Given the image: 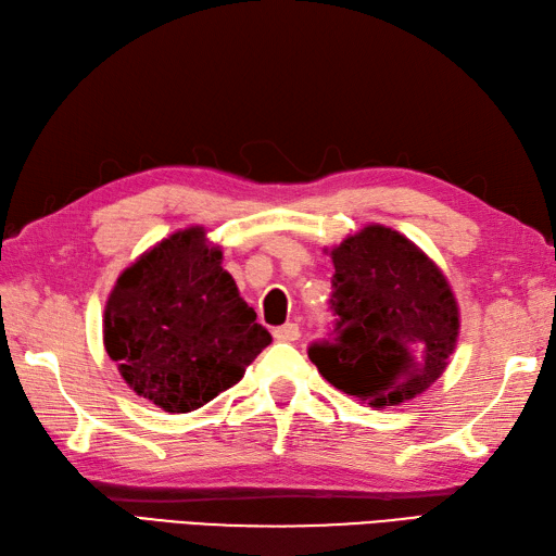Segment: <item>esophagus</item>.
<instances>
[{
	"instance_id": "esophagus-1",
	"label": "esophagus",
	"mask_w": 556,
	"mask_h": 556,
	"mask_svg": "<svg viewBox=\"0 0 556 556\" xmlns=\"http://www.w3.org/2000/svg\"><path fill=\"white\" fill-rule=\"evenodd\" d=\"M274 337H276L278 342H294V340H300V325H296V323L280 325V328L274 330Z\"/></svg>"
}]
</instances>
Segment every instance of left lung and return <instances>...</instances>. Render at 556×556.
Wrapping results in <instances>:
<instances>
[{
	"label": "left lung",
	"mask_w": 556,
	"mask_h": 556,
	"mask_svg": "<svg viewBox=\"0 0 556 556\" xmlns=\"http://www.w3.org/2000/svg\"><path fill=\"white\" fill-rule=\"evenodd\" d=\"M334 340L308 346L318 372L372 408L401 405L443 375L459 308L441 268L413 240L365 226L330 252Z\"/></svg>",
	"instance_id": "left-lung-1"
}]
</instances>
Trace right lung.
<instances>
[{"label": "right lung", "mask_w": 556, "mask_h": 556, "mask_svg": "<svg viewBox=\"0 0 556 556\" xmlns=\"http://www.w3.org/2000/svg\"><path fill=\"white\" fill-rule=\"evenodd\" d=\"M193 226L119 274L103 311V344L122 380L165 413H191L238 384L270 334Z\"/></svg>", "instance_id": "obj_1"}]
</instances>
